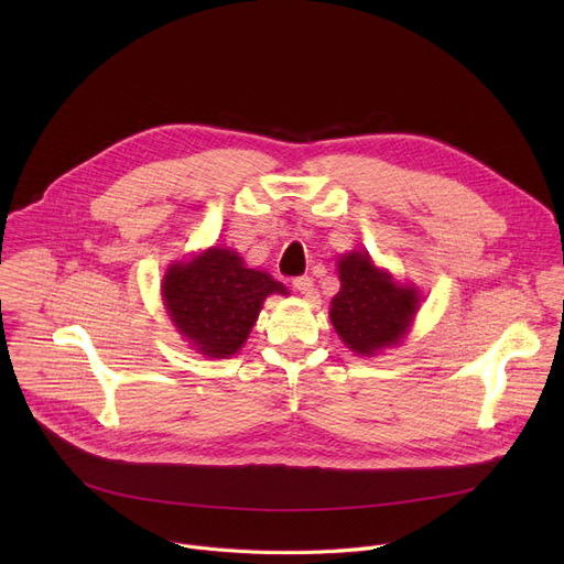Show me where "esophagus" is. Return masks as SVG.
<instances>
[{"mask_svg":"<svg viewBox=\"0 0 564 564\" xmlns=\"http://www.w3.org/2000/svg\"><path fill=\"white\" fill-rule=\"evenodd\" d=\"M292 288L302 292V294H311L313 292V279L311 276H297L292 279Z\"/></svg>","mask_w":564,"mask_h":564,"instance_id":"34e87169","label":"esophagus"}]
</instances>
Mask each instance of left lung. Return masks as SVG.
I'll return each mask as SVG.
<instances>
[{"mask_svg": "<svg viewBox=\"0 0 564 564\" xmlns=\"http://www.w3.org/2000/svg\"><path fill=\"white\" fill-rule=\"evenodd\" d=\"M338 279L340 290L332 300L329 317L340 340L364 357L395 347L421 306V292L393 281L366 251L338 258Z\"/></svg>", "mask_w": 564, "mask_h": 564, "instance_id": "obj_1", "label": "left lung"}]
</instances>
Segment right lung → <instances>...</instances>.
Wrapping results in <instances>:
<instances>
[{
    "instance_id": "right-lung-1",
    "label": "right lung",
    "mask_w": 564,
    "mask_h": 564,
    "mask_svg": "<svg viewBox=\"0 0 564 564\" xmlns=\"http://www.w3.org/2000/svg\"><path fill=\"white\" fill-rule=\"evenodd\" d=\"M270 294L288 290L267 272L249 270L228 247L173 262L162 279V300L175 329L210 359L240 351Z\"/></svg>"
}]
</instances>
